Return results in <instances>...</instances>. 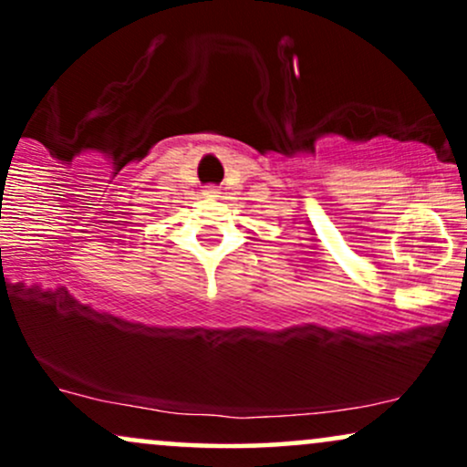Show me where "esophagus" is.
Returning <instances> with one entry per match:
<instances>
[{
  "label": "esophagus",
  "mask_w": 467,
  "mask_h": 467,
  "mask_svg": "<svg viewBox=\"0 0 467 467\" xmlns=\"http://www.w3.org/2000/svg\"><path fill=\"white\" fill-rule=\"evenodd\" d=\"M217 189L215 186H206V189H203V195H208V197H217Z\"/></svg>",
  "instance_id": "1"
}]
</instances>
